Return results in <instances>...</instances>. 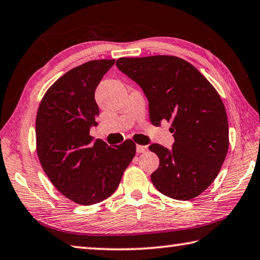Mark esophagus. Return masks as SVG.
Segmentation results:
<instances>
[{
	"label": "esophagus",
	"instance_id": "esophagus-1",
	"mask_svg": "<svg viewBox=\"0 0 260 260\" xmlns=\"http://www.w3.org/2000/svg\"><path fill=\"white\" fill-rule=\"evenodd\" d=\"M147 150H148L147 146H141V144H138V146H136V152H138V153L146 152Z\"/></svg>",
	"mask_w": 260,
	"mask_h": 260
}]
</instances>
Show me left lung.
Returning <instances> with one entry per match:
<instances>
[{"label": "left lung", "mask_w": 260, "mask_h": 260, "mask_svg": "<svg viewBox=\"0 0 260 260\" xmlns=\"http://www.w3.org/2000/svg\"><path fill=\"white\" fill-rule=\"evenodd\" d=\"M116 65L142 88L152 125L172 122V149L149 146L159 158L151 174L153 186L174 200L197 197L217 178L230 144L218 91L195 67L175 56L122 57Z\"/></svg>", "instance_id": "left-lung-1"}]
</instances>
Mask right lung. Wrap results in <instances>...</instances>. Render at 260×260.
Listing matches in <instances>:
<instances>
[{
  "label": "right lung",
  "mask_w": 260,
  "mask_h": 260,
  "mask_svg": "<svg viewBox=\"0 0 260 260\" xmlns=\"http://www.w3.org/2000/svg\"><path fill=\"white\" fill-rule=\"evenodd\" d=\"M114 61L89 60L70 70L47 90L38 110L39 160L57 190L77 204L111 196L135 156L132 140L109 147L89 135L100 114L95 90Z\"/></svg>",
  "instance_id": "right-lung-1"
}]
</instances>
